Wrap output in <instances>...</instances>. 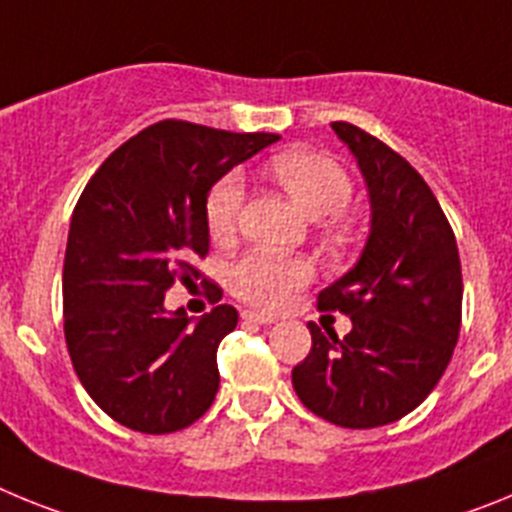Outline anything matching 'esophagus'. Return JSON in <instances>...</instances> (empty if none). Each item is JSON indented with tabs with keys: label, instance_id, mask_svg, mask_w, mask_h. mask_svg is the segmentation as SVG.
<instances>
[{
	"label": "esophagus",
	"instance_id": "34e87169",
	"mask_svg": "<svg viewBox=\"0 0 512 512\" xmlns=\"http://www.w3.org/2000/svg\"><path fill=\"white\" fill-rule=\"evenodd\" d=\"M243 320H248V323H261V325H271L274 323V315H269V312H259V310H243Z\"/></svg>",
	"mask_w": 512,
	"mask_h": 512
}]
</instances>
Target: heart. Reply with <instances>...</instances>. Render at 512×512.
I'll list each match as a JSON object with an SVG mask.
<instances>
[{
	"mask_svg": "<svg viewBox=\"0 0 512 512\" xmlns=\"http://www.w3.org/2000/svg\"><path fill=\"white\" fill-rule=\"evenodd\" d=\"M271 174L312 217H328L330 235L343 241L348 225L341 217L351 202L354 184L336 158L318 151H287L271 161ZM246 184L238 171L217 179L205 197V225L215 241H230L241 220ZM312 279V264L302 256L253 251L230 269V289L241 300L259 307H282L295 289Z\"/></svg>",
	"mask_w": 512,
	"mask_h": 512,
	"instance_id": "b5f03b06",
	"label": "heart"
}]
</instances>
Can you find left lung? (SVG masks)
Segmentation results:
<instances>
[{"label": "left lung", "mask_w": 512, "mask_h": 512, "mask_svg": "<svg viewBox=\"0 0 512 512\" xmlns=\"http://www.w3.org/2000/svg\"><path fill=\"white\" fill-rule=\"evenodd\" d=\"M369 187L372 233L361 259L318 295L343 312V338L307 323L310 354L292 369L310 413L341 428H379L415 410L443 377L461 328V261L436 194L387 143L330 122Z\"/></svg>", "instance_id": "left-lung-1"}]
</instances>
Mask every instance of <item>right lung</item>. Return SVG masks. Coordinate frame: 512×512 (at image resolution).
I'll use <instances>...</instances> for the list:
<instances>
[{
    "label": "right lung",
    "instance_id": "obj_1",
    "mask_svg": "<svg viewBox=\"0 0 512 512\" xmlns=\"http://www.w3.org/2000/svg\"><path fill=\"white\" fill-rule=\"evenodd\" d=\"M274 133H230L161 120L125 140L81 192L63 259V333L94 402L138 433L182 431L210 410L220 387L217 346L238 325L233 305L197 323L164 310L171 284L200 282L210 251L205 197L212 184Z\"/></svg>",
    "mask_w": 512,
    "mask_h": 512
}]
</instances>
